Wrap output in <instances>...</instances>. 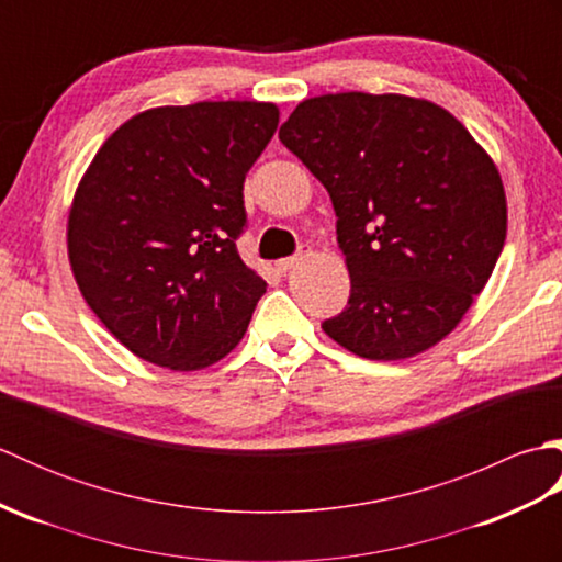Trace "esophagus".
<instances>
[{"instance_id":"esophagus-1","label":"esophagus","mask_w":562,"mask_h":562,"mask_svg":"<svg viewBox=\"0 0 562 562\" xmlns=\"http://www.w3.org/2000/svg\"><path fill=\"white\" fill-rule=\"evenodd\" d=\"M308 256V248H302L300 250V254H296V256H290V258H282V260H278V262H274V268H278V272H282V274H288L294 266H296V262H300V260H304Z\"/></svg>"}]
</instances>
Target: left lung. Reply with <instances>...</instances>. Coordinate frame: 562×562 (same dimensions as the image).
Masks as SVG:
<instances>
[{
  "instance_id": "obj_1",
  "label": "left lung",
  "mask_w": 562,
  "mask_h": 562,
  "mask_svg": "<svg viewBox=\"0 0 562 562\" xmlns=\"http://www.w3.org/2000/svg\"><path fill=\"white\" fill-rule=\"evenodd\" d=\"M280 139L328 190L350 300L326 336L364 360H408L459 326L507 236L495 161L441 105L403 93L306 99Z\"/></svg>"
}]
</instances>
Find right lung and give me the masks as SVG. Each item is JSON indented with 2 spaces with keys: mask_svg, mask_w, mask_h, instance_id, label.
Wrapping results in <instances>:
<instances>
[{
  "mask_svg": "<svg viewBox=\"0 0 562 562\" xmlns=\"http://www.w3.org/2000/svg\"><path fill=\"white\" fill-rule=\"evenodd\" d=\"M280 109L159 105L123 123L81 176L67 256L101 324L145 362L195 372L229 355L266 292L236 250L244 181Z\"/></svg>",
  "mask_w": 562,
  "mask_h": 562,
  "instance_id": "obj_1",
  "label": "right lung"
}]
</instances>
